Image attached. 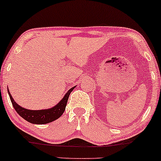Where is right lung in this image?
I'll use <instances>...</instances> for the list:
<instances>
[{
	"instance_id": "obj_1",
	"label": "right lung",
	"mask_w": 161,
	"mask_h": 161,
	"mask_svg": "<svg viewBox=\"0 0 161 161\" xmlns=\"http://www.w3.org/2000/svg\"><path fill=\"white\" fill-rule=\"evenodd\" d=\"M74 89H75V86L68 90V93L64 97V98L56 106L49 109L44 110H30L24 109V108L19 106L14 100L9 90L8 93L9 96H10V99L12 103L13 106H14V108L17 111L18 114L20 115L22 118L26 120L27 122H30V123L42 125L49 123V122L56 120L57 119H58L63 114L64 111L65 110L67 102H68L70 93H71L72 90Z\"/></svg>"
}]
</instances>
